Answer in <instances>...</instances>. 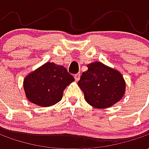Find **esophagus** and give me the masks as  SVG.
<instances>
[{
    "label": "esophagus",
    "mask_w": 149,
    "mask_h": 149,
    "mask_svg": "<svg viewBox=\"0 0 149 149\" xmlns=\"http://www.w3.org/2000/svg\"><path fill=\"white\" fill-rule=\"evenodd\" d=\"M80 77H81V74H80V73H77V74L74 75L75 81H79V80H80Z\"/></svg>",
    "instance_id": "esophagus-1"
}]
</instances>
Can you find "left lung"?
<instances>
[{"label":"left lung","mask_w":149,"mask_h":149,"mask_svg":"<svg viewBox=\"0 0 149 149\" xmlns=\"http://www.w3.org/2000/svg\"><path fill=\"white\" fill-rule=\"evenodd\" d=\"M85 100L97 109H106L124 97L125 81L121 73L101 62L88 65V70L77 82Z\"/></svg>","instance_id":"8db88e82"}]
</instances>
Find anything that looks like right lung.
I'll return each instance as SVG.
<instances>
[{
  "label": "right lung",
  "instance_id": "add662e5",
  "mask_svg": "<svg viewBox=\"0 0 149 149\" xmlns=\"http://www.w3.org/2000/svg\"><path fill=\"white\" fill-rule=\"evenodd\" d=\"M74 81L64 66L48 62L28 75L23 85L30 102L49 107L61 100L65 88Z\"/></svg>",
  "mask_w": 149,
  "mask_h": 149
}]
</instances>
